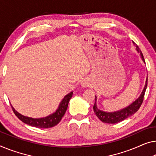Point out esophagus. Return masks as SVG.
I'll list each match as a JSON object with an SVG mask.
<instances>
[{
  "mask_svg": "<svg viewBox=\"0 0 156 156\" xmlns=\"http://www.w3.org/2000/svg\"><path fill=\"white\" fill-rule=\"evenodd\" d=\"M82 86L83 87H87V86H88V83L86 80H84L82 83Z\"/></svg>",
  "mask_w": 156,
  "mask_h": 156,
  "instance_id": "1",
  "label": "esophagus"
}]
</instances>
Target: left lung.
Instances as JSON below:
<instances>
[{
    "label": "left lung",
    "instance_id": "8db88e82",
    "mask_svg": "<svg viewBox=\"0 0 156 156\" xmlns=\"http://www.w3.org/2000/svg\"><path fill=\"white\" fill-rule=\"evenodd\" d=\"M133 43L136 45V50L140 53L141 57L142 58V60L145 62L143 54L142 52H141V51L140 50V49H139V48L138 47V45H136L134 42ZM147 82H148V78L146 79L144 88L140 97H139L136 101H134L133 103L130 104V105L129 106H127V107L123 108L120 111H115V112L108 113V112H105V111L99 110L97 106V102H96L97 97L95 96L94 104V106H93V109H94V113L96 114V115L98 117V118L101 120V121L105 123H109V124H115V123L119 122L120 121L124 120L125 119H126L127 118H128L129 116L133 115L134 113H135L136 111L139 110V108H140V106L144 100V94H145L146 87H147V84H148Z\"/></svg>",
    "mask_w": 156,
    "mask_h": 156
}]
</instances>
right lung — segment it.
Returning <instances> with one entry per match:
<instances>
[{"mask_svg": "<svg viewBox=\"0 0 156 156\" xmlns=\"http://www.w3.org/2000/svg\"><path fill=\"white\" fill-rule=\"evenodd\" d=\"M72 95H73V92H71L68 94L66 95L63 99V100L60 103L59 107H58L57 110L56 111V112L45 118H32L27 117V116H24L21 115L20 113H19L17 111L15 110V108L12 106V105L11 107L12 108V111L15 115L20 120H22L23 122L35 127H39V128H50V127H52L55 126V125H57L58 123L61 121L62 117H63L65 113H66L69 100H70L72 97Z\"/></svg>", "mask_w": 156, "mask_h": 156, "instance_id": "1", "label": "right lung"}]
</instances>
